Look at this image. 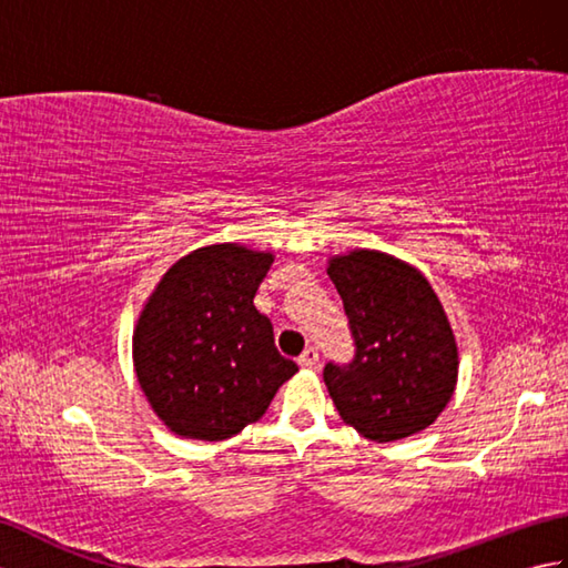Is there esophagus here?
Masks as SVG:
<instances>
[{"mask_svg": "<svg viewBox=\"0 0 568 568\" xmlns=\"http://www.w3.org/2000/svg\"><path fill=\"white\" fill-rule=\"evenodd\" d=\"M297 364L300 366H303V368H317L320 366V352H317V348L315 346H310V348H305V352H303V356H300L297 358Z\"/></svg>", "mask_w": 568, "mask_h": 568, "instance_id": "obj_1", "label": "esophagus"}]
</instances>
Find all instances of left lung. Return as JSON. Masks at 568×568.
I'll return each mask as SVG.
<instances>
[{
	"instance_id": "1",
	"label": "left lung",
	"mask_w": 568,
	"mask_h": 568,
	"mask_svg": "<svg viewBox=\"0 0 568 568\" xmlns=\"http://www.w3.org/2000/svg\"><path fill=\"white\" fill-rule=\"evenodd\" d=\"M327 273L356 342L352 364L324 368L342 419L381 444L427 429L458 378L456 336L434 287L415 265L376 248L332 256Z\"/></svg>"
}]
</instances>
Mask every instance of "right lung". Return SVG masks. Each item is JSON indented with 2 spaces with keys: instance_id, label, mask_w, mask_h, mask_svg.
Masks as SVG:
<instances>
[{
  "instance_id": "1",
  "label": "right lung",
  "mask_w": 568,
  "mask_h": 568,
  "mask_svg": "<svg viewBox=\"0 0 568 568\" xmlns=\"http://www.w3.org/2000/svg\"><path fill=\"white\" fill-rule=\"evenodd\" d=\"M271 251L210 244L178 258L143 303L131 354L143 395L183 439L222 442L265 415L297 364L253 305Z\"/></svg>"
}]
</instances>
